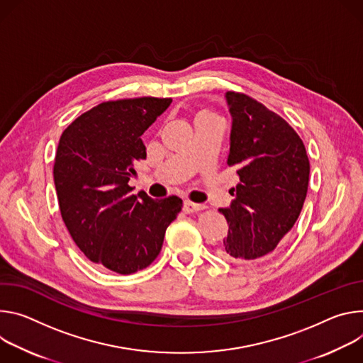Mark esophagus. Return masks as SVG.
Here are the masks:
<instances>
[{"label": "esophagus", "instance_id": "obj_1", "mask_svg": "<svg viewBox=\"0 0 363 363\" xmlns=\"http://www.w3.org/2000/svg\"><path fill=\"white\" fill-rule=\"evenodd\" d=\"M205 209V205H200V203H193L190 202V200H184L183 202V211L186 213H194V212H199Z\"/></svg>", "mask_w": 363, "mask_h": 363}]
</instances>
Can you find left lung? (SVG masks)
Returning <instances> with one entry per match:
<instances>
[{
    "mask_svg": "<svg viewBox=\"0 0 363 363\" xmlns=\"http://www.w3.org/2000/svg\"><path fill=\"white\" fill-rule=\"evenodd\" d=\"M225 98L232 116L226 163L240 183L230 190V205L219 209L229 225L219 255L251 262L272 254L298 219L310 163L301 138L279 115L244 94Z\"/></svg>",
    "mask_w": 363,
    "mask_h": 363,
    "instance_id": "left-lung-1",
    "label": "left lung"
}]
</instances>
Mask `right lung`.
Returning a JSON list of instances; mask_svg holds the SVG:
<instances>
[{
  "label": "right lung",
  "instance_id": "add662e5",
  "mask_svg": "<svg viewBox=\"0 0 363 363\" xmlns=\"http://www.w3.org/2000/svg\"><path fill=\"white\" fill-rule=\"evenodd\" d=\"M170 104V98L99 104L59 141L53 174L63 222L88 259L118 274L137 272L157 258L183 206L177 196L133 194L128 184L147 157L141 135Z\"/></svg>",
  "mask_w": 363,
  "mask_h": 363
}]
</instances>
